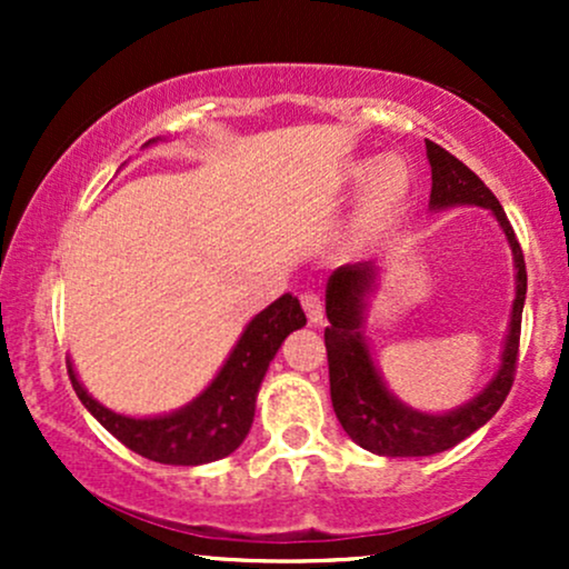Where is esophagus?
<instances>
[{"label":"esophagus","mask_w":569,"mask_h":569,"mask_svg":"<svg viewBox=\"0 0 569 569\" xmlns=\"http://www.w3.org/2000/svg\"><path fill=\"white\" fill-rule=\"evenodd\" d=\"M299 302H302V310H305L307 321L316 323V326L323 321V302H321V297H318L316 291L299 293Z\"/></svg>","instance_id":"34e87169"}]
</instances>
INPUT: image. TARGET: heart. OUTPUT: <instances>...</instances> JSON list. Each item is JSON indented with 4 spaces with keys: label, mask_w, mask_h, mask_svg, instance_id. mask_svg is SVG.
Listing matches in <instances>:
<instances>
[{
    "label": "heart",
    "mask_w": 569,
    "mask_h": 569,
    "mask_svg": "<svg viewBox=\"0 0 569 569\" xmlns=\"http://www.w3.org/2000/svg\"><path fill=\"white\" fill-rule=\"evenodd\" d=\"M352 179L367 181L352 219V238L375 240L398 219L411 192V171L401 158H382L375 166H356Z\"/></svg>",
    "instance_id": "obj_1"
}]
</instances>
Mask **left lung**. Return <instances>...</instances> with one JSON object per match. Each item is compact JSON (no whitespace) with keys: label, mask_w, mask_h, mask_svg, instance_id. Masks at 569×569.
Returning <instances> with one entry per match:
<instances>
[{"label":"left lung","mask_w":569,"mask_h":569,"mask_svg":"<svg viewBox=\"0 0 569 569\" xmlns=\"http://www.w3.org/2000/svg\"><path fill=\"white\" fill-rule=\"evenodd\" d=\"M428 160L433 171V187H430V206H481L492 208L502 232L508 234L516 259V299L511 331L506 339V352L498 377L487 385V390L471 403L460 407L449 415H422L403 407L385 390L377 375L375 363L361 337V310L363 297L375 286V264H348L339 267L329 278L326 289V316L329 326L323 331L326 356H329V385H331V407L337 411V420L342 422L345 433L358 447L369 449L385 457H428L439 455L443 449H452L455 443L479 430L489 417L495 415L511 393L516 377V361H519V337H521V310H525L527 293V267L519 240H516L511 221L502 211L500 200L492 189L476 176L466 162L428 141Z\"/></svg>","instance_id":"obj_1"}]
</instances>
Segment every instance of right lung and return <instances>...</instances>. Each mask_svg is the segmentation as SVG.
<instances>
[{"instance_id": "1", "label": "right lung", "mask_w": 569, "mask_h": 569, "mask_svg": "<svg viewBox=\"0 0 569 569\" xmlns=\"http://www.w3.org/2000/svg\"><path fill=\"white\" fill-rule=\"evenodd\" d=\"M305 323L307 318L299 299L283 293L248 323L224 369L208 385L206 393L168 417L133 420L114 415L88 396L71 367L69 380L84 409L136 455L166 466H202L221 460L243 443L251 430L257 390L267 367L276 358L280 342Z\"/></svg>"}]
</instances>
